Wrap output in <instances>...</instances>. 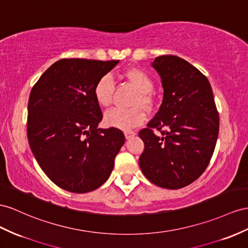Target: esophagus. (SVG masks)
I'll use <instances>...</instances> for the list:
<instances>
[{
	"instance_id": "1",
	"label": "esophagus",
	"mask_w": 248,
	"mask_h": 248,
	"mask_svg": "<svg viewBox=\"0 0 248 248\" xmlns=\"http://www.w3.org/2000/svg\"><path fill=\"white\" fill-rule=\"evenodd\" d=\"M124 133V136H125L126 139H129V138H131L133 136H135V134H136V133L134 131H132V130H125Z\"/></svg>"
}]
</instances>
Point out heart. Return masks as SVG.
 Here are the masks:
<instances>
[{
	"label": "heart",
	"mask_w": 248,
	"mask_h": 248,
	"mask_svg": "<svg viewBox=\"0 0 248 248\" xmlns=\"http://www.w3.org/2000/svg\"><path fill=\"white\" fill-rule=\"evenodd\" d=\"M124 78L138 90L134 100L132 101L131 109L115 108L105 114L104 122L107 125L114 128L128 130L141 124L145 119V114L139 106L150 107L152 98L150 92L153 90L154 82L151 76L140 69H130L124 72ZM115 80L111 74H105L97 80L94 87V97L101 108L110 107L113 103Z\"/></svg>",
	"instance_id": "b5f03b06"
}]
</instances>
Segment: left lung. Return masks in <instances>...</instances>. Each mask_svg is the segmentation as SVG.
<instances>
[{"label": "left lung", "mask_w": 248, "mask_h": 248, "mask_svg": "<svg viewBox=\"0 0 248 248\" xmlns=\"http://www.w3.org/2000/svg\"><path fill=\"white\" fill-rule=\"evenodd\" d=\"M153 67L161 76L163 100L147 128L139 157L143 175L154 185L178 189L204 172L217 142L219 113L204 74L175 55H161ZM161 133L156 136L154 130Z\"/></svg>", "instance_id": "8db88e82"}]
</instances>
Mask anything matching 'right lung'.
<instances>
[{
    "instance_id": "1",
    "label": "right lung",
    "mask_w": 248,
    "mask_h": 248,
    "mask_svg": "<svg viewBox=\"0 0 248 248\" xmlns=\"http://www.w3.org/2000/svg\"><path fill=\"white\" fill-rule=\"evenodd\" d=\"M118 61L62 59L31 89L27 137L48 178L62 189L84 194L98 188L124 143L119 129H98L103 113L94 97L97 80Z\"/></svg>"
}]
</instances>
